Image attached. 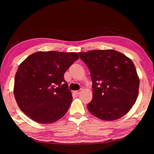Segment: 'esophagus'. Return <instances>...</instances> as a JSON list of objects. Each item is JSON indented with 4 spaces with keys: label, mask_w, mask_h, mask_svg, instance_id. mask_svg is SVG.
Wrapping results in <instances>:
<instances>
[{
    "label": "esophagus",
    "mask_w": 154,
    "mask_h": 154,
    "mask_svg": "<svg viewBox=\"0 0 154 154\" xmlns=\"http://www.w3.org/2000/svg\"><path fill=\"white\" fill-rule=\"evenodd\" d=\"M81 92H82V89H79L78 91H75V93H76L77 94H79Z\"/></svg>",
    "instance_id": "obj_1"
}]
</instances>
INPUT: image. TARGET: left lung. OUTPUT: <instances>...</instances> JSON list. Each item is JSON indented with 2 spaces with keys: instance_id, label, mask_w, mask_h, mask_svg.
I'll use <instances>...</instances> for the list:
<instances>
[{
  "instance_id": "1",
  "label": "left lung",
  "mask_w": 154,
  "mask_h": 154,
  "mask_svg": "<svg viewBox=\"0 0 154 154\" xmlns=\"http://www.w3.org/2000/svg\"><path fill=\"white\" fill-rule=\"evenodd\" d=\"M79 54L89 69L93 82V99L87 104L89 112L106 121L125 115L138 95L140 79L132 61L113 50Z\"/></svg>"
}]
</instances>
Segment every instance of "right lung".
I'll return each instance as SVG.
<instances>
[{"mask_svg": "<svg viewBox=\"0 0 154 154\" xmlns=\"http://www.w3.org/2000/svg\"><path fill=\"white\" fill-rule=\"evenodd\" d=\"M79 59L75 52L38 51L19 65L14 94L20 109L35 122L50 124L63 117L73 100L64 73Z\"/></svg>", "mask_w": 154, "mask_h": 154, "instance_id": "add662e5", "label": "right lung"}]
</instances>
